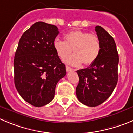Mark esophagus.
I'll use <instances>...</instances> for the list:
<instances>
[{
	"mask_svg": "<svg viewBox=\"0 0 133 133\" xmlns=\"http://www.w3.org/2000/svg\"><path fill=\"white\" fill-rule=\"evenodd\" d=\"M75 70L74 69H72L71 67L68 66V65H66V71H74Z\"/></svg>",
	"mask_w": 133,
	"mask_h": 133,
	"instance_id": "esophagus-1",
	"label": "esophagus"
}]
</instances>
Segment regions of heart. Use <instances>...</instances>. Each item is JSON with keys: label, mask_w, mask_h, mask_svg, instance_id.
Segmentation results:
<instances>
[{"label": "heart", "mask_w": 133, "mask_h": 133, "mask_svg": "<svg viewBox=\"0 0 133 133\" xmlns=\"http://www.w3.org/2000/svg\"><path fill=\"white\" fill-rule=\"evenodd\" d=\"M65 41L56 39L54 46L62 59L73 52L74 54L65 59L68 64L79 66L92 64L100 54L101 45L98 37L93 33L82 31H73L64 37Z\"/></svg>", "instance_id": "1"}]
</instances>
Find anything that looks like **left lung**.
Wrapping results in <instances>:
<instances>
[{
	"label": "left lung",
	"instance_id": "8db88e82",
	"mask_svg": "<svg viewBox=\"0 0 133 133\" xmlns=\"http://www.w3.org/2000/svg\"><path fill=\"white\" fill-rule=\"evenodd\" d=\"M95 31L100 41V54L90 66L77 71L79 77L77 97L82 104L90 107L106 101L118 80L119 56L115 41L103 27L96 26Z\"/></svg>",
	"mask_w": 133,
	"mask_h": 133
}]
</instances>
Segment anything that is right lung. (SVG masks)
Returning <instances> with one entry per match:
<instances>
[{
	"label": "right lung",
	"instance_id": "add662e5",
	"mask_svg": "<svg viewBox=\"0 0 133 133\" xmlns=\"http://www.w3.org/2000/svg\"><path fill=\"white\" fill-rule=\"evenodd\" d=\"M58 27L35 23L19 39L14 60V83L22 98L36 107L53 100L56 84L66 75L54 46Z\"/></svg>",
	"mask_w": 133,
	"mask_h": 133
}]
</instances>
